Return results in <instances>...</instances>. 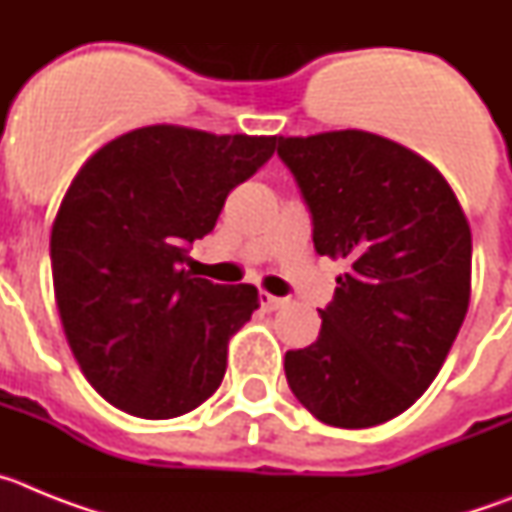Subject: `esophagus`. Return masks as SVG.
<instances>
[{
    "mask_svg": "<svg viewBox=\"0 0 512 512\" xmlns=\"http://www.w3.org/2000/svg\"><path fill=\"white\" fill-rule=\"evenodd\" d=\"M284 305H287L284 297H274L269 295V292H261V307H264V310H279V307Z\"/></svg>",
    "mask_w": 512,
    "mask_h": 512,
    "instance_id": "esophagus-1",
    "label": "esophagus"
}]
</instances>
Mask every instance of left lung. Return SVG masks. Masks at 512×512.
Instances as JSON below:
<instances>
[{"label": "left lung", "mask_w": 512, "mask_h": 512, "mask_svg": "<svg viewBox=\"0 0 512 512\" xmlns=\"http://www.w3.org/2000/svg\"><path fill=\"white\" fill-rule=\"evenodd\" d=\"M320 256L346 274L318 310V341L287 351L289 390L336 428L387 423L428 390L472 292V233L425 158L382 135L279 138Z\"/></svg>", "instance_id": "left-lung-1"}]
</instances>
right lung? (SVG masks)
Masks as SVG:
<instances>
[{
	"label": "right lung",
	"instance_id": "1",
	"mask_svg": "<svg viewBox=\"0 0 512 512\" xmlns=\"http://www.w3.org/2000/svg\"><path fill=\"white\" fill-rule=\"evenodd\" d=\"M274 148L266 135L151 125L99 148L74 176L51 233L53 289L81 372L115 408L166 420L220 387L230 336L259 292L184 264Z\"/></svg>",
	"mask_w": 512,
	"mask_h": 512
}]
</instances>
